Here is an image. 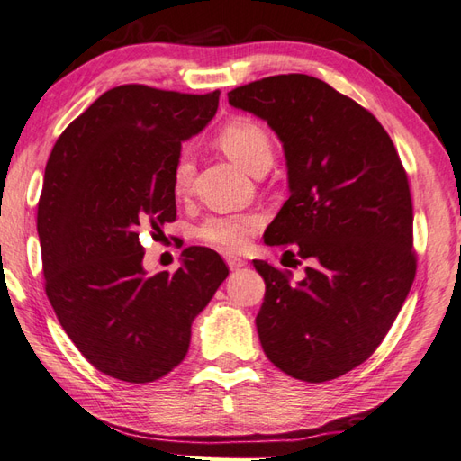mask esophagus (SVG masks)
Masks as SVG:
<instances>
[{"mask_svg":"<svg viewBox=\"0 0 461 461\" xmlns=\"http://www.w3.org/2000/svg\"><path fill=\"white\" fill-rule=\"evenodd\" d=\"M226 263H228V267H230L231 270H238V268H241V267L247 265L245 258H241V257H238V255H228V257H226Z\"/></svg>","mask_w":461,"mask_h":461,"instance_id":"34e87169","label":"esophagus"}]
</instances>
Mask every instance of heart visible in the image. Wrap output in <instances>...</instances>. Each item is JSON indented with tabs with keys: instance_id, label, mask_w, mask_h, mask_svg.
I'll return each instance as SVG.
<instances>
[{
	"instance_id": "obj_1",
	"label": "heart",
	"mask_w": 461,
	"mask_h": 461,
	"mask_svg": "<svg viewBox=\"0 0 461 461\" xmlns=\"http://www.w3.org/2000/svg\"><path fill=\"white\" fill-rule=\"evenodd\" d=\"M218 144L230 159L249 171L251 175H261L273 161V141L267 130L249 116H233L220 128ZM194 179V161L188 151H183L175 161L171 185L176 198H186L191 193ZM263 226V218L258 214H226L208 216L200 223L196 235L200 241L223 251H240L249 243Z\"/></svg>"
}]
</instances>
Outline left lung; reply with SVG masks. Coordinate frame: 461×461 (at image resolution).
Listing matches in <instances>:
<instances>
[{
	"label": "left lung",
	"mask_w": 461,
	"mask_h": 461,
	"mask_svg": "<svg viewBox=\"0 0 461 461\" xmlns=\"http://www.w3.org/2000/svg\"><path fill=\"white\" fill-rule=\"evenodd\" d=\"M228 99L285 148L290 198L265 243L310 261L300 282L253 261L267 285L258 339L296 380H335L380 347L415 280L407 173L377 118L321 79L273 76Z\"/></svg>",
	"instance_id": "obj_1"
}]
</instances>
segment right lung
<instances>
[{
	"instance_id": "1",
	"label": "right lung",
	"mask_w": 461,
	"mask_h": 461,
	"mask_svg": "<svg viewBox=\"0 0 461 461\" xmlns=\"http://www.w3.org/2000/svg\"><path fill=\"white\" fill-rule=\"evenodd\" d=\"M220 103L206 95L118 86L56 140L46 163L37 230L44 288L58 321L103 374L156 382L179 366L191 325L228 276L221 257L188 247L183 267L148 275L140 231L176 216L171 175L181 141Z\"/></svg>"
}]
</instances>
